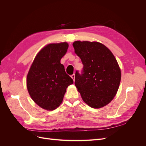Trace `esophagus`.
I'll return each instance as SVG.
<instances>
[{
    "label": "esophagus",
    "mask_w": 146,
    "mask_h": 146,
    "mask_svg": "<svg viewBox=\"0 0 146 146\" xmlns=\"http://www.w3.org/2000/svg\"><path fill=\"white\" fill-rule=\"evenodd\" d=\"M71 78H72V80H74V82L75 81V74H73L71 76Z\"/></svg>",
    "instance_id": "34e87169"
}]
</instances>
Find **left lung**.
Wrapping results in <instances>:
<instances>
[{
    "mask_svg": "<svg viewBox=\"0 0 146 146\" xmlns=\"http://www.w3.org/2000/svg\"><path fill=\"white\" fill-rule=\"evenodd\" d=\"M72 45L83 64V74L76 73L75 85L88 106L105 107L116 95L121 82V71L115 56L97 41H76Z\"/></svg>",
    "mask_w": 146,
    "mask_h": 146,
    "instance_id": "obj_1",
    "label": "left lung"
}]
</instances>
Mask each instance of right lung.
<instances>
[{"instance_id":"obj_1","label":"right lung","mask_w":146,"mask_h":146,"mask_svg":"<svg viewBox=\"0 0 146 146\" xmlns=\"http://www.w3.org/2000/svg\"><path fill=\"white\" fill-rule=\"evenodd\" d=\"M68 42L48 44L39 50L27 76V88L31 98L48 111L62 103L67 88L73 80L65 72L60 60L66 54Z\"/></svg>"}]
</instances>
